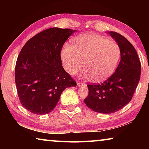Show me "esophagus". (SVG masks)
<instances>
[{
    "instance_id": "1",
    "label": "esophagus",
    "mask_w": 149,
    "mask_h": 149,
    "mask_svg": "<svg viewBox=\"0 0 149 149\" xmlns=\"http://www.w3.org/2000/svg\"><path fill=\"white\" fill-rule=\"evenodd\" d=\"M77 84L78 86H79V85H84L85 84H84V82L79 81H77Z\"/></svg>"
}]
</instances>
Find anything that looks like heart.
Instances as JSON below:
<instances>
[{"label":"heart","instance_id":"heart-1","mask_svg":"<svg viewBox=\"0 0 149 149\" xmlns=\"http://www.w3.org/2000/svg\"><path fill=\"white\" fill-rule=\"evenodd\" d=\"M121 56L116 42L97 34L83 35L73 41V46L65 45L61 57L65 70L75 74L85 66L82 77L102 81L114 72Z\"/></svg>","mask_w":149,"mask_h":149}]
</instances>
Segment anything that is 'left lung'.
Returning <instances> with one entry per match:
<instances>
[{
	"mask_svg": "<svg viewBox=\"0 0 149 149\" xmlns=\"http://www.w3.org/2000/svg\"><path fill=\"white\" fill-rule=\"evenodd\" d=\"M121 50V60L115 72L102 84L87 85L85 104L96 112L111 114L129 103L141 76V62L137 51L128 40L115 31L108 32Z\"/></svg>",
	"mask_w": 149,
	"mask_h": 149,
	"instance_id": "obj_1",
	"label": "left lung"
}]
</instances>
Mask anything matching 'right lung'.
<instances>
[{"label": "right lung", "instance_id": "add662e5", "mask_svg": "<svg viewBox=\"0 0 149 149\" xmlns=\"http://www.w3.org/2000/svg\"><path fill=\"white\" fill-rule=\"evenodd\" d=\"M75 30L52 27L27 41L17 57L15 81L22 105L35 114L52 112L65 89L76 82L65 71L60 56L63 45Z\"/></svg>", "mask_w": 149, "mask_h": 149}]
</instances>
